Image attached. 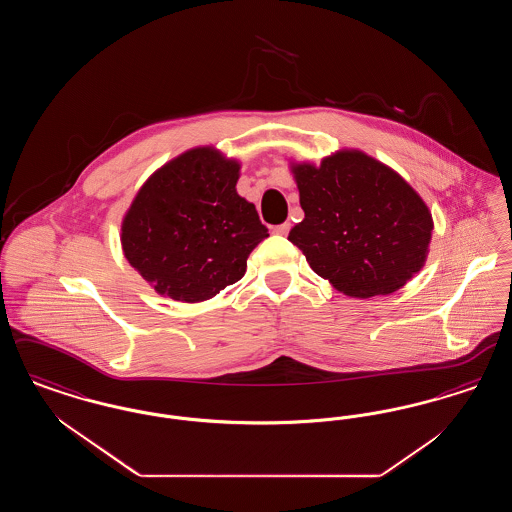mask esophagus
<instances>
[{
    "label": "esophagus",
    "mask_w": 512,
    "mask_h": 512,
    "mask_svg": "<svg viewBox=\"0 0 512 512\" xmlns=\"http://www.w3.org/2000/svg\"><path fill=\"white\" fill-rule=\"evenodd\" d=\"M290 228H292V224H290V222H284V224L274 226V228H272V232H274V234H278V236H288Z\"/></svg>",
    "instance_id": "esophagus-1"
}]
</instances>
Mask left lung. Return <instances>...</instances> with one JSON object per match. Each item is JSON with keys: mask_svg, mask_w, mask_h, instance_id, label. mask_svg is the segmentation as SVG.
Listing matches in <instances>:
<instances>
[{"mask_svg": "<svg viewBox=\"0 0 512 512\" xmlns=\"http://www.w3.org/2000/svg\"><path fill=\"white\" fill-rule=\"evenodd\" d=\"M290 171L305 219L288 240L332 288L390 295L424 267L434 219L399 172L361 149H338L320 165L290 161Z\"/></svg>", "mask_w": 512, "mask_h": 512, "instance_id": "left-lung-1", "label": "left lung"}]
</instances>
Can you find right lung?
Here are the masks:
<instances>
[{
    "label": "right lung",
    "instance_id": "right-lung-1",
    "mask_svg": "<svg viewBox=\"0 0 512 512\" xmlns=\"http://www.w3.org/2000/svg\"><path fill=\"white\" fill-rule=\"evenodd\" d=\"M240 169L217 147H192L134 195L122 217V251L159 295L201 303L244 276L268 230L236 192Z\"/></svg>",
    "mask_w": 512,
    "mask_h": 512
}]
</instances>
